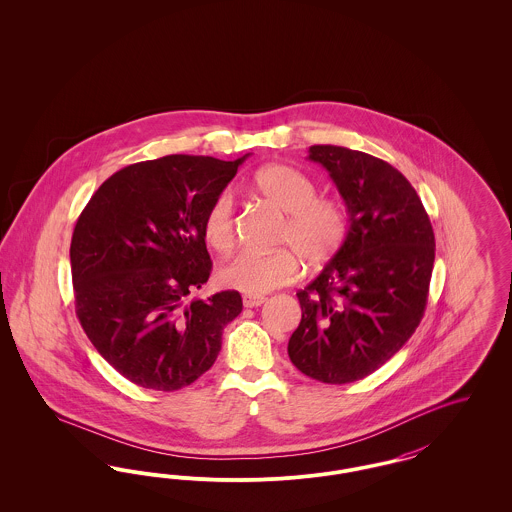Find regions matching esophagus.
Returning <instances> with one entry per match:
<instances>
[{
	"label": "esophagus",
	"instance_id": "34e87169",
	"mask_svg": "<svg viewBox=\"0 0 512 512\" xmlns=\"http://www.w3.org/2000/svg\"><path fill=\"white\" fill-rule=\"evenodd\" d=\"M265 301H267L265 295H244V305L245 307H249V309L259 307V305H263Z\"/></svg>",
	"mask_w": 512,
	"mask_h": 512
}]
</instances>
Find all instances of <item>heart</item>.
I'll use <instances>...</instances> for the list:
<instances>
[{
	"instance_id": "heart-1",
	"label": "heart",
	"mask_w": 512,
	"mask_h": 512,
	"mask_svg": "<svg viewBox=\"0 0 512 512\" xmlns=\"http://www.w3.org/2000/svg\"><path fill=\"white\" fill-rule=\"evenodd\" d=\"M255 190L286 215L280 244L290 247L272 253L240 251L219 270L222 286L259 295L290 284L301 274L303 261L318 267L330 261L345 242L347 219L336 199L317 197V186L288 165H268L255 174ZM234 197L220 192L203 215V236L220 253L234 244Z\"/></svg>"
}]
</instances>
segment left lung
<instances>
[{
	"mask_svg": "<svg viewBox=\"0 0 512 512\" xmlns=\"http://www.w3.org/2000/svg\"><path fill=\"white\" fill-rule=\"evenodd\" d=\"M347 209L340 251L299 290L301 322L288 343L293 365L324 384L378 370L420 324L436 240L411 182L390 163L341 146L309 147Z\"/></svg>",
	"mask_w": 512,
	"mask_h": 512,
	"instance_id": "left-lung-1",
	"label": "left lung"
}]
</instances>
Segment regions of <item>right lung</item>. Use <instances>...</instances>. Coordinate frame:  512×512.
I'll list each match as a JSON object with an SVG mask.
<instances>
[{"label":"right lung","instance_id":"1","mask_svg":"<svg viewBox=\"0 0 512 512\" xmlns=\"http://www.w3.org/2000/svg\"><path fill=\"white\" fill-rule=\"evenodd\" d=\"M249 157L167 155L107 178L71 242L76 315L99 355L147 390L190 386L242 313L234 290L190 299L211 274L203 215Z\"/></svg>","mask_w":512,"mask_h":512}]
</instances>
